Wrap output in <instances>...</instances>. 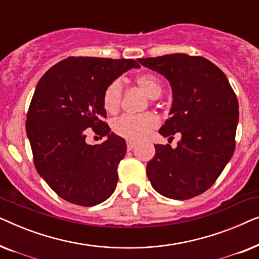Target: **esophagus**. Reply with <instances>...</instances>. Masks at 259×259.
<instances>
[{
    "label": "esophagus",
    "instance_id": "1",
    "mask_svg": "<svg viewBox=\"0 0 259 259\" xmlns=\"http://www.w3.org/2000/svg\"><path fill=\"white\" fill-rule=\"evenodd\" d=\"M136 146H137V143H133V141H127V150L128 151L133 150Z\"/></svg>",
    "mask_w": 259,
    "mask_h": 259
}]
</instances>
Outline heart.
<instances>
[{
    "mask_svg": "<svg viewBox=\"0 0 259 259\" xmlns=\"http://www.w3.org/2000/svg\"><path fill=\"white\" fill-rule=\"evenodd\" d=\"M137 86L150 99L160 97L162 86L159 77L153 73H141L136 77ZM122 101V84L120 80H114L105 88L102 94V105L109 114L119 112ZM159 120L153 113H144L140 115H123L116 119L112 130L118 137L130 141L144 139L152 130L158 126Z\"/></svg>",
    "mask_w": 259,
    "mask_h": 259,
    "instance_id": "b5f03b06",
    "label": "heart"
}]
</instances>
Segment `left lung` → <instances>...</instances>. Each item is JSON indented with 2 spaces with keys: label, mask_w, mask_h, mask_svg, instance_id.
I'll return each instance as SVG.
<instances>
[{
  "label": "left lung",
  "mask_w": 259,
  "mask_h": 259,
  "mask_svg": "<svg viewBox=\"0 0 259 259\" xmlns=\"http://www.w3.org/2000/svg\"><path fill=\"white\" fill-rule=\"evenodd\" d=\"M169 81L173 104L159 133L182 140L176 148L154 145L147 177L162 196L186 200L213 185L236 147L238 100L225 74L203 56L169 54L138 59Z\"/></svg>",
  "instance_id": "obj_1"
}]
</instances>
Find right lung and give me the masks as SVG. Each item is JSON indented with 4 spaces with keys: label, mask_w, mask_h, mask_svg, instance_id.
<instances>
[{
    "label": "right lung",
    "mask_w": 259,
    "mask_h": 259,
    "mask_svg": "<svg viewBox=\"0 0 259 259\" xmlns=\"http://www.w3.org/2000/svg\"><path fill=\"white\" fill-rule=\"evenodd\" d=\"M139 67L132 59L69 56L38 81L27 113V136L38 175L62 199L94 206L114 192L126 143L109 133L102 94L122 73ZM87 128L108 140L88 145Z\"/></svg>",
    "instance_id": "obj_1"
}]
</instances>
